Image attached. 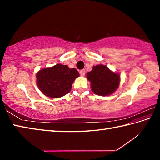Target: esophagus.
Masks as SVG:
<instances>
[{"instance_id":"1","label":"esophagus","mask_w":160,"mask_h":160,"mask_svg":"<svg viewBox=\"0 0 160 160\" xmlns=\"http://www.w3.org/2000/svg\"><path fill=\"white\" fill-rule=\"evenodd\" d=\"M80 74L81 76H84V75H85V70H84V69L80 70Z\"/></svg>"}]
</instances>
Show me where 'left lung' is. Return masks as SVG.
I'll return each instance as SVG.
<instances>
[{"label":"left lung","instance_id":"8db88e82","mask_svg":"<svg viewBox=\"0 0 160 160\" xmlns=\"http://www.w3.org/2000/svg\"><path fill=\"white\" fill-rule=\"evenodd\" d=\"M87 78L91 82L93 92L100 96H108L117 90L120 82V75L112 72L104 65L93 66L87 73Z\"/></svg>","mask_w":160,"mask_h":160}]
</instances>
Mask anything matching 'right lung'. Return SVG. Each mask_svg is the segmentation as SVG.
Returning a JSON list of instances; mask_svg holds the SVG:
<instances>
[{
  "label": "right lung",
  "mask_w": 160,
  "mask_h": 160,
  "mask_svg": "<svg viewBox=\"0 0 160 160\" xmlns=\"http://www.w3.org/2000/svg\"><path fill=\"white\" fill-rule=\"evenodd\" d=\"M79 75L75 68L58 63L40 70L36 75L37 84L44 95L59 98L71 90L72 84Z\"/></svg>",
  "instance_id": "right-lung-1"
}]
</instances>
